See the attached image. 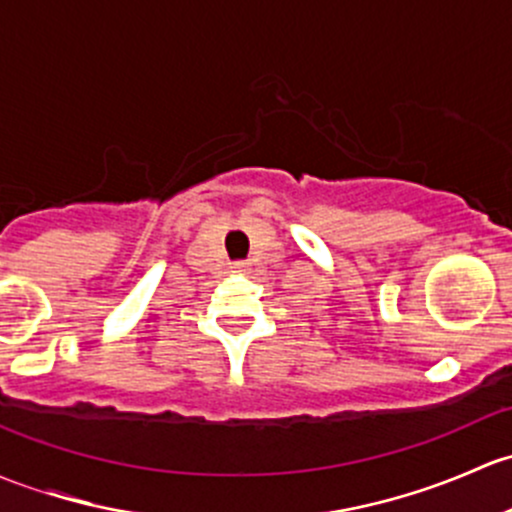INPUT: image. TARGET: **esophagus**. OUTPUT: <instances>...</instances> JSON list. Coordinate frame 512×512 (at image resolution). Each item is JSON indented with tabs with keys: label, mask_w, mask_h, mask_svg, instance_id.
<instances>
[{
	"label": "esophagus",
	"mask_w": 512,
	"mask_h": 512,
	"mask_svg": "<svg viewBox=\"0 0 512 512\" xmlns=\"http://www.w3.org/2000/svg\"><path fill=\"white\" fill-rule=\"evenodd\" d=\"M233 270L235 272H245L247 270V262H233Z\"/></svg>",
	"instance_id": "34e87169"
}]
</instances>
